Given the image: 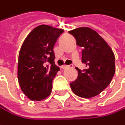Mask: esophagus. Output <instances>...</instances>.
Instances as JSON below:
<instances>
[{"label":"esophagus","mask_w":125,"mask_h":125,"mask_svg":"<svg viewBox=\"0 0 125 125\" xmlns=\"http://www.w3.org/2000/svg\"><path fill=\"white\" fill-rule=\"evenodd\" d=\"M72 65H69V66H68V65H63L62 66V68L63 69H67V68L72 67Z\"/></svg>","instance_id":"esophagus-1"}]
</instances>
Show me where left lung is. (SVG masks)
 I'll return each mask as SVG.
<instances>
[{"label": "left lung", "instance_id": "obj_1", "mask_svg": "<svg viewBox=\"0 0 125 125\" xmlns=\"http://www.w3.org/2000/svg\"><path fill=\"white\" fill-rule=\"evenodd\" d=\"M83 47L82 62L86 69L78 71L77 80L70 83L73 93L81 98L98 95L110 84L115 73V57L112 48L97 32L79 27L69 32Z\"/></svg>", "mask_w": 125, "mask_h": 125}]
</instances>
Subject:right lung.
I'll use <instances>...</instances> for the list:
<instances>
[{"mask_svg":"<svg viewBox=\"0 0 125 125\" xmlns=\"http://www.w3.org/2000/svg\"><path fill=\"white\" fill-rule=\"evenodd\" d=\"M63 30L48 25L35 27L24 40L19 54L18 80L22 92L32 101L51 93L52 82L59 71L53 47Z\"/></svg>","mask_w":125,"mask_h":125,"instance_id":"right-lung-1","label":"right lung"}]
</instances>
